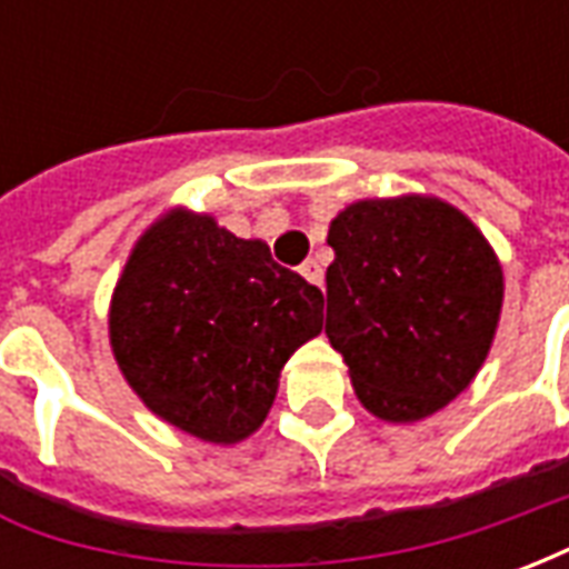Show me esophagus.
I'll return each instance as SVG.
<instances>
[{"label": "esophagus", "instance_id": "34e87169", "mask_svg": "<svg viewBox=\"0 0 569 569\" xmlns=\"http://www.w3.org/2000/svg\"><path fill=\"white\" fill-rule=\"evenodd\" d=\"M298 271H301V277H305V280H308V283L322 286V268H320V264H317V261H313V259L305 261V264H301V268H298Z\"/></svg>", "mask_w": 569, "mask_h": 569}]
</instances>
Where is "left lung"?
Returning a JSON list of instances; mask_svg holds the SVG:
<instances>
[{
  "label": "left lung",
  "mask_w": 569,
  "mask_h": 569,
  "mask_svg": "<svg viewBox=\"0 0 569 569\" xmlns=\"http://www.w3.org/2000/svg\"><path fill=\"white\" fill-rule=\"evenodd\" d=\"M329 247L326 335L359 402L411 423L463 393L502 308L500 261L476 224L436 198L359 200Z\"/></svg>",
  "instance_id": "1"
}]
</instances>
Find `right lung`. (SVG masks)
<instances>
[{
    "label": "right lung",
    "instance_id": "obj_1",
    "mask_svg": "<svg viewBox=\"0 0 569 569\" xmlns=\"http://www.w3.org/2000/svg\"><path fill=\"white\" fill-rule=\"evenodd\" d=\"M322 329V292L210 216L176 210L140 237L112 296L109 338L128 383L203 441L268 418L286 359Z\"/></svg>",
    "mask_w": 569,
    "mask_h": 569
}]
</instances>
